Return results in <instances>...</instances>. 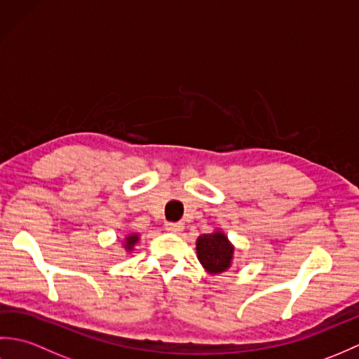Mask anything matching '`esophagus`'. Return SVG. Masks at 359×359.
I'll return each mask as SVG.
<instances>
[{
    "label": "esophagus",
    "mask_w": 359,
    "mask_h": 359,
    "mask_svg": "<svg viewBox=\"0 0 359 359\" xmlns=\"http://www.w3.org/2000/svg\"><path fill=\"white\" fill-rule=\"evenodd\" d=\"M165 230L170 231V233H180L184 230V224L180 222H166L165 224Z\"/></svg>",
    "instance_id": "obj_1"
}]
</instances>
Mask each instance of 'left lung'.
I'll list each match as a JSON object with an SVG mask.
<instances>
[{"instance_id":"1","label":"left lung","mask_w":359,"mask_h":359,"mask_svg":"<svg viewBox=\"0 0 359 359\" xmlns=\"http://www.w3.org/2000/svg\"><path fill=\"white\" fill-rule=\"evenodd\" d=\"M197 257L210 273H222L231 264L233 247L222 233L199 236L196 243Z\"/></svg>"}]
</instances>
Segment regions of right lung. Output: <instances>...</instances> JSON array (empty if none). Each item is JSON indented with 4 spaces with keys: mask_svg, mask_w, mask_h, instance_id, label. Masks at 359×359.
I'll return each mask as SVG.
<instances>
[{
    "mask_svg": "<svg viewBox=\"0 0 359 359\" xmlns=\"http://www.w3.org/2000/svg\"><path fill=\"white\" fill-rule=\"evenodd\" d=\"M139 241V234H131V236H128L126 238V245H125V248H128V250H133V247H134V243Z\"/></svg>",
    "mask_w": 359,
    "mask_h": 359,
    "instance_id": "obj_1",
    "label": "right lung"
}]
</instances>
